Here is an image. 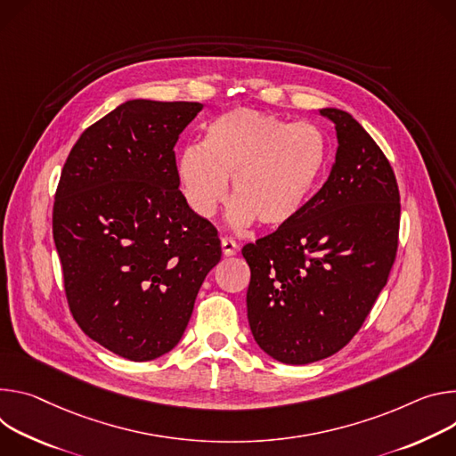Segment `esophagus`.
Instances as JSON below:
<instances>
[{"label": "esophagus", "mask_w": 456, "mask_h": 456, "mask_svg": "<svg viewBox=\"0 0 456 456\" xmlns=\"http://www.w3.org/2000/svg\"><path fill=\"white\" fill-rule=\"evenodd\" d=\"M221 248H223V256L224 257H230V256H235L237 254V242L230 237H223L221 239Z\"/></svg>", "instance_id": "obj_1"}]
</instances>
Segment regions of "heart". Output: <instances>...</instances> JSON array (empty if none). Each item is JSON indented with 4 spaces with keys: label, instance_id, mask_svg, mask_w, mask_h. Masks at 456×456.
I'll return each mask as SVG.
<instances>
[{
    "label": "heart",
    "instance_id": "1",
    "mask_svg": "<svg viewBox=\"0 0 456 456\" xmlns=\"http://www.w3.org/2000/svg\"><path fill=\"white\" fill-rule=\"evenodd\" d=\"M330 159L324 134L310 123L251 109H235L212 119L202 142L186 144L175 174L186 207L212 217L228 193V221L266 228L293 223L310 205Z\"/></svg>",
    "mask_w": 456,
    "mask_h": 456
}]
</instances>
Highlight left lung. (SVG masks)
<instances>
[{"mask_svg":"<svg viewBox=\"0 0 456 456\" xmlns=\"http://www.w3.org/2000/svg\"><path fill=\"white\" fill-rule=\"evenodd\" d=\"M337 130L331 172L293 223L242 248L248 322L279 362L322 361L355 335L395 263L400 195L379 144L351 114L321 109Z\"/></svg>","mask_w":456,"mask_h":456,"instance_id":"1","label":"left lung"}]
</instances>
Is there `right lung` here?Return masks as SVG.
<instances>
[{
	"label": "right lung",
	"mask_w": 456,
	"mask_h": 456,
	"mask_svg": "<svg viewBox=\"0 0 456 456\" xmlns=\"http://www.w3.org/2000/svg\"><path fill=\"white\" fill-rule=\"evenodd\" d=\"M200 109L125 101L81 134L61 172L53 233L70 312L128 361L177 346L221 261L217 230L186 207L175 174L174 146Z\"/></svg>",
	"instance_id": "right-lung-1"
}]
</instances>
